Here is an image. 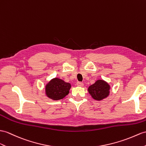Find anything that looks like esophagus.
<instances>
[{
  "label": "esophagus",
  "mask_w": 146,
  "mask_h": 146,
  "mask_svg": "<svg viewBox=\"0 0 146 146\" xmlns=\"http://www.w3.org/2000/svg\"><path fill=\"white\" fill-rule=\"evenodd\" d=\"M77 85L79 87H83L84 86V83L81 82H77Z\"/></svg>",
  "instance_id": "esophagus-1"
}]
</instances>
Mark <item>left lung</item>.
I'll return each mask as SVG.
<instances>
[{
	"instance_id": "8db88e82",
	"label": "left lung",
	"mask_w": 146,
	"mask_h": 146,
	"mask_svg": "<svg viewBox=\"0 0 146 146\" xmlns=\"http://www.w3.org/2000/svg\"><path fill=\"white\" fill-rule=\"evenodd\" d=\"M110 85L103 80H97L88 88V93L96 100H102L110 94Z\"/></svg>"
}]
</instances>
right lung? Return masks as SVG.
<instances>
[{"mask_svg": "<svg viewBox=\"0 0 146 146\" xmlns=\"http://www.w3.org/2000/svg\"><path fill=\"white\" fill-rule=\"evenodd\" d=\"M70 87V84L59 78H54L46 85V95L53 100H61L69 94Z\"/></svg>", "mask_w": 146, "mask_h": 146, "instance_id": "1", "label": "right lung"}]
</instances>
